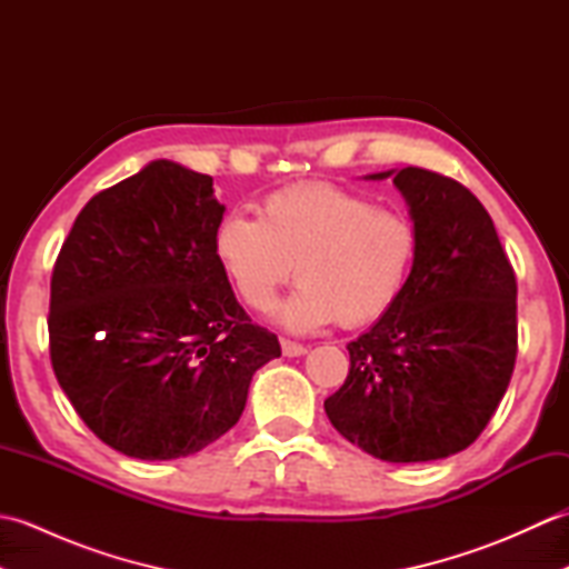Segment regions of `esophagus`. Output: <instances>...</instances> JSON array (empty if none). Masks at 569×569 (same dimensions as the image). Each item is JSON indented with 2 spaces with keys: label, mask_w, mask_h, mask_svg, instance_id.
I'll return each mask as SVG.
<instances>
[{
  "label": "esophagus",
  "mask_w": 569,
  "mask_h": 569,
  "mask_svg": "<svg viewBox=\"0 0 569 569\" xmlns=\"http://www.w3.org/2000/svg\"><path fill=\"white\" fill-rule=\"evenodd\" d=\"M281 349H283L286 357H300V355L308 352V347L298 345V342H291V340H281Z\"/></svg>",
  "instance_id": "1"
}]
</instances>
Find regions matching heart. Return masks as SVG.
<instances>
[{
	"instance_id": "heart-1",
	"label": "heart",
	"mask_w": 569,
	"mask_h": 569,
	"mask_svg": "<svg viewBox=\"0 0 569 569\" xmlns=\"http://www.w3.org/2000/svg\"><path fill=\"white\" fill-rule=\"evenodd\" d=\"M212 253L234 293L266 312L293 271L298 286L276 312L306 335L340 320L361 328L389 312L413 271L418 232L406 214L340 186L306 183L271 192L259 217L229 212Z\"/></svg>"
}]
</instances>
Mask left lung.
Returning <instances> with one entry per match:
<instances>
[{
	"label": "left lung",
	"instance_id": "8db88e82",
	"mask_svg": "<svg viewBox=\"0 0 569 569\" xmlns=\"http://www.w3.org/2000/svg\"><path fill=\"white\" fill-rule=\"evenodd\" d=\"M389 176L418 232L416 263L396 306L347 345L352 365L325 413L383 462H430L475 442L509 389L516 273L462 183L416 166L367 178Z\"/></svg>",
	"mask_w": 569,
	"mask_h": 569
}]
</instances>
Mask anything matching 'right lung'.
Masks as SVG:
<instances>
[{"label":"right lung","mask_w":569,"mask_h":569,"mask_svg":"<svg viewBox=\"0 0 569 569\" xmlns=\"http://www.w3.org/2000/svg\"><path fill=\"white\" fill-rule=\"evenodd\" d=\"M212 178L173 161L98 192L51 278V361L98 438L137 459L200 452L237 426L251 377L281 357L212 253Z\"/></svg>","instance_id":"1"}]
</instances>
